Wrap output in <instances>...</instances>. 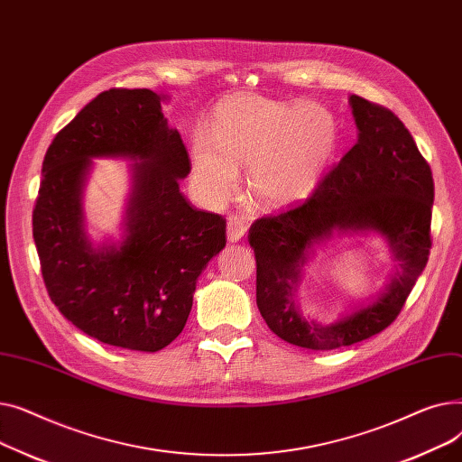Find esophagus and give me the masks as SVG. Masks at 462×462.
<instances>
[{"label": "esophagus", "mask_w": 462, "mask_h": 462, "mask_svg": "<svg viewBox=\"0 0 462 462\" xmlns=\"http://www.w3.org/2000/svg\"><path fill=\"white\" fill-rule=\"evenodd\" d=\"M245 234H247L245 218L239 217V215H230L228 217V223H226V237H228V241L236 244V241L244 239Z\"/></svg>", "instance_id": "34e87169"}]
</instances>
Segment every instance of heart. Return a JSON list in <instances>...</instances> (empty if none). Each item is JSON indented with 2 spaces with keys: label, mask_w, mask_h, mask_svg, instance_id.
Wrapping results in <instances>:
<instances>
[{
  "label": "heart",
  "mask_w": 462,
  "mask_h": 462,
  "mask_svg": "<svg viewBox=\"0 0 462 462\" xmlns=\"http://www.w3.org/2000/svg\"><path fill=\"white\" fill-rule=\"evenodd\" d=\"M337 117L319 103L234 95L217 106L211 134L192 136L194 170L213 200L228 197L237 166H251L256 199L294 206L317 190L338 148Z\"/></svg>",
  "instance_id": "heart-1"
}]
</instances>
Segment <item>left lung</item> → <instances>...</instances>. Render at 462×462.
Wrapping results in <instances>:
<instances>
[{
	"label": "left lung",
	"instance_id": "left-lung-1",
	"mask_svg": "<svg viewBox=\"0 0 462 462\" xmlns=\"http://www.w3.org/2000/svg\"><path fill=\"white\" fill-rule=\"evenodd\" d=\"M357 142L310 197L256 218L249 244L256 258V305L282 341L335 350L393 324L429 260L434 181L430 166L402 121L382 105L350 97ZM338 229H376L400 263L391 288L373 305L329 327L309 323L295 307L306 249Z\"/></svg>",
	"mask_w": 462,
	"mask_h": 462
}]
</instances>
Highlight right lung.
I'll return each instance as SVG.
<instances>
[{
    "instance_id": "1",
    "label": "right lung",
    "mask_w": 462,
    "mask_h": 462,
    "mask_svg": "<svg viewBox=\"0 0 462 462\" xmlns=\"http://www.w3.org/2000/svg\"><path fill=\"white\" fill-rule=\"evenodd\" d=\"M143 161L135 173L130 234L95 250L81 226L79 185L91 156ZM190 159L166 125L161 95L112 88L54 136L42 161L33 239L46 292L63 317L105 345L157 352L183 331L197 279L226 245V218L180 192Z\"/></svg>"
}]
</instances>
